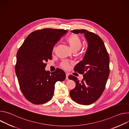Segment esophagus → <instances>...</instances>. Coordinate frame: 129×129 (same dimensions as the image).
<instances>
[{
  "mask_svg": "<svg viewBox=\"0 0 129 129\" xmlns=\"http://www.w3.org/2000/svg\"><path fill=\"white\" fill-rule=\"evenodd\" d=\"M68 76H69V73H66V80H68Z\"/></svg>",
  "mask_w": 129,
  "mask_h": 129,
  "instance_id": "esophagus-1",
  "label": "esophagus"
}]
</instances>
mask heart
I'll list each match as a JSON object with an SVG mask.
<instances>
[{
	"label": "heart",
	"mask_w": 129,
	"mask_h": 129,
	"mask_svg": "<svg viewBox=\"0 0 129 129\" xmlns=\"http://www.w3.org/2000/svg\"><path fill=\"white\" fill-rule=\"evenodd\" d=\"M67 41L73 51L79 50L82 45V41L81 39L78 35L76 34L70 35L67 39ZM54 49V48H53V50ZM61 66L64 69H68L69 68V63L67 61H64L61 63Z\"/></svg>",
	"instance_id": "1"
}]
</instances>
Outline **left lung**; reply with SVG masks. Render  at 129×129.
I'll use <instances>...</instances> for the list:
<instances>
[{
  "label": "left lung",
  "instance_id": "left-lung-1",
  "mask_svg": "<svg viewBox=\"0 0 129 129\" xmlns=\"http://www.w3.org/2000/svg\"><path fill=\"white\" fill-rule=\"evenodd\" d=\"M75 34H84L88 43L83 60L74 68V70L83 75L82 81L70 75L69 79L76 84L70 92V95L76 103L89 105L96 102L105 89L109 75L110 58L104 43L98 35L86 29H75Z\"/></svg>",
  "mask_w": 129,
  "mask_h": 129
}]
</instances>
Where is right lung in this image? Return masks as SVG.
I'll return each mask as SVG.
<instances>
[{"instance_id":"add662e5","label":"right lung","mask_w":129,"mask_h":129,"mask_svg":"<svg viewBox=\"0 0 129 129\" xmlns=\"http://www.w3.org/2000/svg\"><path fill=\"white\" fill-rule=\"evenodd\" d=\"M67 30L44 28L31 33L17 53L15 72L22 94L30 103L44 104L52 98L54 85L65 80V72L59 68L50 73L45 62L52 58L54 45Z\"/></svg>"}]
</instances>
